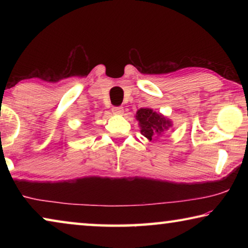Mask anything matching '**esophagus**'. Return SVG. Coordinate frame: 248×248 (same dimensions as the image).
Instances as JSON below:
<instances>
[{
    "instance_id": "obj_1",
    "label": "esophagus",
    "mask_w": 248,
    "mask_h": 248,
    "mask_svg": "<svg viewBox=\"0 0 248 248\" xmlns=\"http://www.w3.org/2000/svg\"><path fill=\"white\" fill-rule=\"evenodd\" d=\"M111 110L115 115H123L124 114V108L123 107H112Z\"/></svg>"
}]
</instances>
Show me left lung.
Returning <instances> with one entry per match:
<instances>
[{
  "label": "left lung",
  "instance_id": "1",
  "mask_svg": "<svg viewBox=\"0 0 248 248\" xmlns=\"http://www.w3.org/2000/svg\"><path fill=\"white\" fill-rule=\"evenodd\" d=\"M136 118L139 121L141 134L150 141L159 137L173 125L170 119L161 114H157L151 108L139 109L137 111Z\"/></svg>",
  "mask_w": 248,
  "mask_h": 248
}]
</instances>
